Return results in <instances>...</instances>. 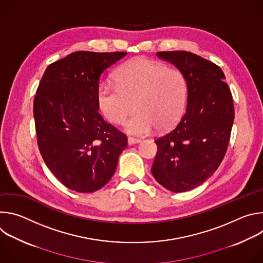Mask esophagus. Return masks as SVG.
<instances>
[{
    "label": "esophagus",
    "mask_w": 263,
    "mask_h": 263,
    "mask_svg": "<svg viewBox=\"0 0 263 263\" xmlns=\"http://www.w3.org/2000/svg\"><path fill=\"white\" fill-rule=\"evenodd\" d=\"M140 141H141V140L138 139V138H134V137H129V138H128V143H129L130 145L135 144V143H138V142H140Z\"/></svg>",
    "instance_id": "34e87169"
}]
</instances>
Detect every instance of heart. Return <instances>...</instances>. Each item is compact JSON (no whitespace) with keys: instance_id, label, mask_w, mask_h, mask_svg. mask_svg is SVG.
I'll return each instance as SVG.
<instances>
[{"instance_id":"b5f03b06","label":"heart","mask_w":263,"mask_h":263,"mask_svg":"<svg viewBox=\"0 0 263 263\" xmlns=\"http://www.w3.org/2000/svg\"><path fill=\"white\" fill-rule=\"evenodd\" d=\"M117 85L100 86L97 103L101 114L112 124H125L127 133L142 136L172 129L181 119L187 100L184 73L164 63L136 57L125 62L116 72Z\"/></svg>"}]
</instances>
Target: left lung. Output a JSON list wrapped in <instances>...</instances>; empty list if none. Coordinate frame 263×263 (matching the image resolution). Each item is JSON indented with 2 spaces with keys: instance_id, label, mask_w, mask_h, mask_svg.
I'll list each match as a JSON object with an SVG mask.
<instances>
[{
  "instance_id": "8db88e82",
  "label": "left lung",
  "mask_w": 263,
  "mask_h": 263,
  "mask_svg": "<svg viewBox=\"0 0 263 263\" xmlns=\"http://www.w3.org/2000/svg\"><path fill=\"white\" fill-rule=\"evenodd\" d=\"M186 78L187 106L177 126L155 139L156 181L174 193L189 192L210 178L227 152L234 106L218 65L185 51L159 52Z\"/></svg>"
}]
</instances>
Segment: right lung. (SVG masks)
Instances as JSON below:
<instances>
[{
  "label": "right lung",
  "instance_id": "add662e5",
  "mask_svg": "<svg viewBox=\"0 0 263 263\" xmlns=\"http://www.w3.org/2000/svg\"><path fill=\"white\" fill-rule=\"evenodd\" d=\"M126 52L80 51L51 63L33 103L43 159L67 189L99 191L114 176L127 135L104 121L97 93L103 73Z\"/></svg>",
  "mask_w": 263,
  "mask_h": 263
}]
</instances>
